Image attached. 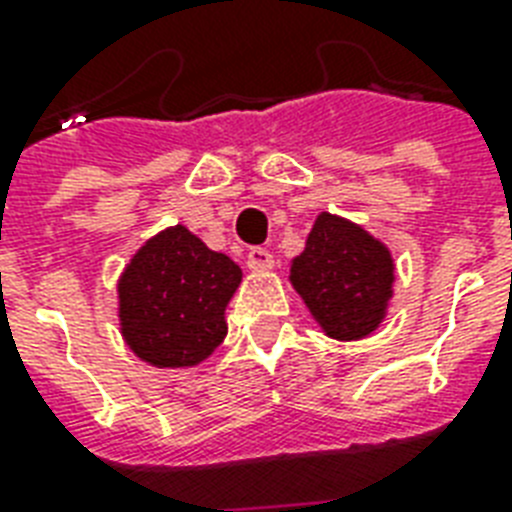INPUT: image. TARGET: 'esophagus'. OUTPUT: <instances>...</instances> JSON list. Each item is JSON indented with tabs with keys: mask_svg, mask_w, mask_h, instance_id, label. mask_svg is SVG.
<instances>
[{
	"mask_svg": "<svg viewBox=\"0 0 512 512\" xmlns=\"http://www.w3.org/2000/svg\"><path fill=\"white\" fill-rule=\"evenodd\" d=\"M247 268H252V271H271L273 255L263 247H252L247 252Z\"/></svg>",
	"mask_w": 512,
	"mask_h": 512,
	"instance_id": "obj_1",
	"label": "esophagus"
}]
</instances>
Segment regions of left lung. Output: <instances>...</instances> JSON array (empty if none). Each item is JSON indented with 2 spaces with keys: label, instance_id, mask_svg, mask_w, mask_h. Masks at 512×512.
Returning <instances> with one entry per match:
<instances>
[{
  "label": "left lung",
  "instance_id": "1",
  "mask_svg": "<svg viewBox=\"0 0 512 512\" xmlns=\"http://www.w3.org/2000/svg\"><path fill=\"white\" fill-rule=\"evenodd\" d=\"M289 281L324 335L361 340L388 316L396 263L361 225L321 212L305 249L289 265Z\"/></svg>",
  "mask_w": 512,
  "mask_h": 512
}]
</instances>
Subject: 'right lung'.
I'll list each match as a JSON object with an SVG mask.
<instances>
[{
  "label": "right lung",
  "mask_w": 512,
  "mask_h": 512,
  "mask_svg": "<svg viewBox=\"0 0 512 512\" xmlns=\"http://www.w3.org/2000/svg\"><path fill=\"white\" fill-rule=\"evenodd\" d=\"M239 284L231 257L185 225L164 228L132 255L116 284L127 348L156 369L201 364L228 332L225 308Z\"/></svg>",
  "instance_id": "right-lung-1"
}]
</instances>
